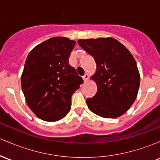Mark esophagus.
I'll use <instances>...</instances> for the list:
<instances>
[{"mask_svg":"<svg viewBox=\"0 0 160 160\" xmlns=\"http://www.w3.org/2000/svg\"><path fill=\"white\" fill-rule=\"evenodd\" d=\"M83 82H84V83H86V82L87 81V80H88V79H89L88 74H87V73H85V74H84L83 76Z\"/></svg>","mask_w":160,"mask_h":160,"instance_id":"34e87169","label":"esophagus"}]
</instances>
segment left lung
Masks as SVG:
<instances>
[{"label": "left lung", "mask_w": 160, "mask_h": 160, "mask_svg": "<svg viewBox=\"0 0 160 160\" xmlns=\"http://www.w3.org/2000/svg\"><path fill=\"white\" fill-rule=\"evenodd\" d=\"M78 44L93 57L96 71L91 78L97 92L87 99L89 109L99 116L115 118L132 106L140 87L137 63L128 49L112 37L80 39Z\"/></svg>", "instance_id": "1"}]
</instances>
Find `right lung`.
<instances>
[{
    "label": "right lung",
    "mask_w": 160,
    "mask_h": 160,
    "mask_svg": "<svg viewBox=\"0 0 160 160\" xmlns=\"http://www.w3.org/2000/svg\"><path fill=\"white\" fill-rule=\"evenodd\" d=\"M76 42L53 37L28 54L21 85L28 106L39 118L56 122L71 110V97L83 80L69 64Z\"/></svg>",
    "instance_id": "obj_1"
}]
</instances>
